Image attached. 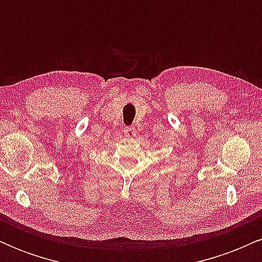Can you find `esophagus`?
Segmentation results:
<instances>
[{
	"mask_svg": "<svg viewBox=\"0 0 262 262\" xmlns=\"http://www.w3.org/2000/svg\"><path fill=\"white\" fill-rule=\"evenodd\" d=\"M135 134H137V130H135L134 127H127L124 128V135L128 138H134Z\"/></svg>",
	"mask_w": 262,
	"mask_h": 262,
	"instance_id": "esophagus-1",
	"label": "esophagus"
}]
</instances>
